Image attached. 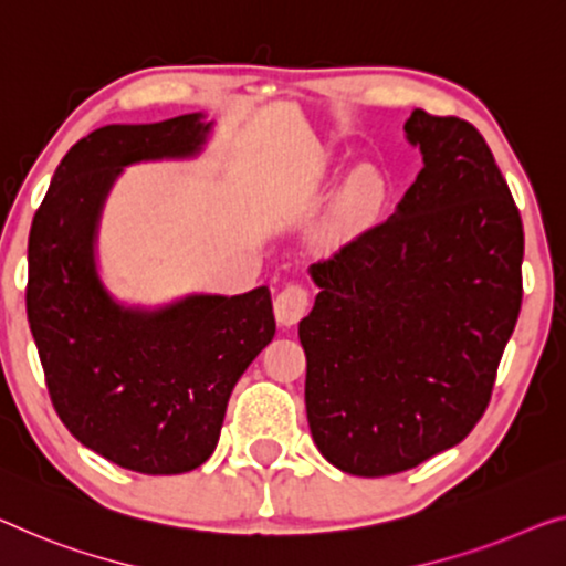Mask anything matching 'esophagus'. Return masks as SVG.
I'll list each match as a JSON object with an SVG mask.
<instances>
[{
	"label": "esophagus",
	"instance_id": "obj_1",
	"mask_svg": "<svg viewBox=\"0 0 566 566\" xmlns=\"http://www.w3.org/2000/svg\"><path fill=\"white\" fill-rule=\"evenodd\" d=\"M307 290L300 284H286L284 290L276 294L274 300V315H276V323L284 325V327H292L297 325L302 317H305L307 312Z\"/></svg>",
	"mask_w": 566,
	"mask_h": 566
}]
</instances>
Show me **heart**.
<instances>
[{"mask_svg":"<svg viewBox=\"0 0 566 566\" xmlns=\"http://www.w3.org/2000/svg\"><path fill=\"white\" fill-rule=\"evenodd\" d=\"M384 180L376 170H358L356 175L345 182L340 196L335 200L333 208V223L335 229L348 231L356 226L366 223L370 216L381 208L384 202Z\"/></svg>","mask_w":566,"mask_h":566,"instance_id":"b5f03b06","label":"heart"}]
</instances>
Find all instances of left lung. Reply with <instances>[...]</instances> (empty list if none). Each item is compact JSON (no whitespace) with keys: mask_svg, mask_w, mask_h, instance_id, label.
<instances>
[{"mask_svg":"<svg viewBox=\"0 0 566 566\" xmlns=\"http://www.w3.org/2000/svg\"><path fill=\"white\" fill-rule=\"evenodd\" d=\"M403 134L424 167L394 216L310 266L300 323L312 440L358 478L465 440L524 297V226L483 134L421 108Z\"/></svg>","mask_w":566,"mask_h":566,"instance_id":"8db88e82","label":"left lung"}]
</instances>
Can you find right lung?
Returning a JSON list of instances; mask_svg holds the SVG:
<instances>
[{"label":"right lung","mask_w":566,"mask_h":566,"mask_svg":"<svg viewBox=\"0 0 566 566\" xmlns=\"http://www.w3.org/2000/svg\"><path fill=\"white\" fill-rule=\"evenodd\" d=\"M210 134L202 112L101 126L57 165L30 229L28 319L57 417L145 475H180L213 454L235 381L276 331L269 286L149 307L114 297L101 276V216L124 167L196 159Z\"/></svg>","instance_id":"obj_1"}]
</instances>
